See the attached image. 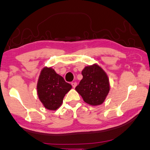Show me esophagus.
I'll use <instances>...</instances> for the list:
<instances>
[{
	"label": "esophagus",
	"mask_w": 150,
	"mask_h": 150,
	"mask_svg": "<svg viewBox=\"0 0 150 150\" xmlns=\"http://www.w3.org/2000/svg\"><path fill=\"white\" fill-rule=\"evenodd\" d=\"M71 84H72V87H73L74 88H75L76 86H77V83H76V82H72V83H71Z\"/></svg>",
	"instance_id": "34e87169"
}]
</instances>
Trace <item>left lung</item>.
<instances>
[{
    "mask_svg": "<svg viewBox=\"0 0 150 150\" xmlns=\"http://www.w3.org/2000/svg\"><path fill=\"white\" fill-rule=\"evenodd\" d=\"M83 78L76 90L86 103L93 106L104 102L110 90L109 81L105 72L98 64L86 67L82 70Z\"/></svg>",
    "mask_w": 150,
    "mask_h": 150,
    "instance_id": "left-lung-1",
    "label": "left lung"
}]
</instances>
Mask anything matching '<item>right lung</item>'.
Here are the masks:
<instances>
[{
  "instance_id": "obj_1",
  "label": "right lung",
  "mask_w": 150,
  "mask_h": 150,
  "mask_svg": "<svg viewBox=\"0 0 150 150\" xmlns=\"http://www.w3.org/2000/svg\"><path fill=\"white\" fill-rule=\"evenodd\" d=\"M72 86L55 72L52 68L45 67L39 75L37 90L39 99L46 109L55 111L61 105L63 99Z\"/></svg>"
}]
</instances>
